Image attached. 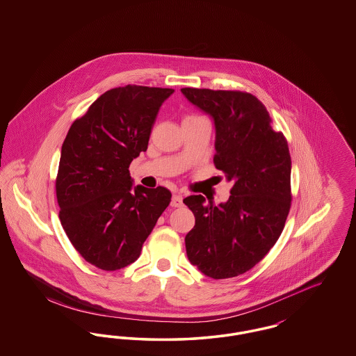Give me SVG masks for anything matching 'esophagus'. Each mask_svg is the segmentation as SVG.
Segmentation results:
<instances>
[{
  "instance_id": "1",
  "label": "esophagus",
  "mask_w": 356,
  "mask_h": 356,
  "mask_svg": "<svg viewBox=\"0 0 356 356\" xmlns=\"http://www.w3.org/2000/svg\"><path fill=\"white\" fill-rule=\"evenodd\" d=\"M170 205H172V207H175V208L183 207V196H181V195H175V196L172 197Z\"/></svg>"
}]
</instances>
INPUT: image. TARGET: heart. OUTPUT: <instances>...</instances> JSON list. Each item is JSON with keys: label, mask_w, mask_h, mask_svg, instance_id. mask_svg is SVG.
<instances>
[{"label": "heart", "mask_w": 356, "mask_h": 356, "mask_svg": "<svg viewBox=\"0 0 356 356\" xmlns=\"http://www.w3.org/2000/svg\"><path fill=\"white\" fill-rule=\"evenodd\" d=\"M197 119H202V118H197V116H186V119H184V121H191V120Z\"/></svg>", "instance_id": "obj_1"}]
</instances>
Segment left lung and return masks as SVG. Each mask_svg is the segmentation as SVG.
I'll return each mask as SVG.
<instances>
[{
    "mask_svg": "<svg viewBox=\"0 0 356 356\" xmlns=\"http://www.w3.org/2000/svg\"><path fill=\"white\" fill-rule=\"evenodd\" d=\"M181 93L213 120V163L232 183L225 203H207L202 195L183 200L195 215L186 256L208 277L238 276L270 252L287 220V140L272 128L268 111L251 93L196 88H183Z\"/></svg>",
    "mask_w": 356,
    "mask_h": 356,
    "instance_id": "left-lung-1",
    "label": "left lung"
}]
</instances>
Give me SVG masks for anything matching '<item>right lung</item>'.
Returning a JSON list of instances; mask_svg holds the SVG:
<instances>
[{
    "instance_id": "obj_1",
    "label": "right lung",
    "mask_w": 356,
    "mask_h": 356,
    "mask_svg": "<svg viewBox=\"0 0 356 356\" xmlns=\"http://www.w3.org/2000/svg\"><path fill=\"white\" fill-rule=\"evenodd\" d=\"M173 89L125 85L93 102L69 128L56 180L60 221L76 251L104 271L141 254L170 205L164 186H134L129 164L148 148L159 109Z\"/></svg>"
}]
</instances>
